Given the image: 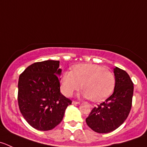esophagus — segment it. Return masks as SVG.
I'll use <instances>...</instances> for the list:
<instances>
[{
  "label": "esophagus",
  "mask_w": 147,
  "mask_h": 147,
  "mask_svg": "<svg viewBox=\"0 0 147 147\" xmlns=\"http://www.w3.org/2000/svg\"><path fill=\"white\" fill-rule=\"evenodd\" d=\"M72 103L73 104V105H79V104L80 103V102H77V101H72Z\"/></svg>",
  "instance_id": "esophagus-1"
}]
</instances>
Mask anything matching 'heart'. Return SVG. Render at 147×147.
<instances>
[{"instance_id": "heart-1", "label": "heart", "mask_w": 147, "mask_h": 147, "mask_svg": "<svg viewBox=\"0 0 147 147\" xmlns=\"http://www.w3.org/2000/svg\"><path fill=\"white\" fill-rule=\"evenodd\" d=\"M115 82L113 73L105 67L95 64H80L74 66L72 71L62 73L61 90L65 96L69 97L82 86V97L100 102L112 93Z\"/></svg>"}]
</instances>
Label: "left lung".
<instances>
[{"label":"left lung","mask_w":147,"mask_h":147,"mask_svg":"<svg viewBox=\"0 0 147 147\" xmlns=\"http://www.w3.org/2000/svg\"><path fill=\"white\" fill-rule=\"evenodd\" d=\"M115 87L113 94L91 111L85 119L88 126L97 133L106 134L118 129L131 111L134 84L126 71L113 69Z\"/></svg>","instance_id":"left-lung-1"}]
</instances>
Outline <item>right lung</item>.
Wrapping results in <instances>:
<instances>
[{"instance_id": "add662e5", "label": "right lung", "mask_w": 147, "mask_h": 147, "mask_svg": "<svg viewBox=\"0 0 147 147\" xmlns=\"http://www.w3.org/2000/svg\"><path fill=\"white\" fill-rule=\"evenodd\" d=\"M59 61L35 62L20 75L18 102L30 126L39 131L54 129L61 121L72 101L60 92Z\"/></svg>"}]
</instances>
